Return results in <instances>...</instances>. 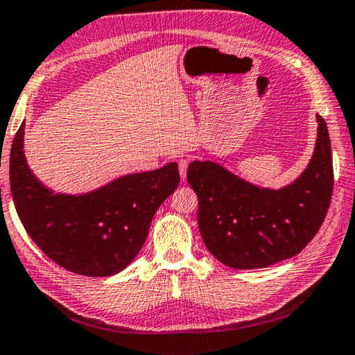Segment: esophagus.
Wrapping results in <instances>:
<instances>
[{
	"label": "esophagus",
	"mask_w": 355,
	"mask_h": 355,
	"mask_svg": "<svg viewBox=\"0 0 355 355\" xmlns=\"http://www.w3.org/2000/svg\"><path fill=\"white\" fill-rule=\"evenodd\" d=\"M187 168H189V159L179 160V174H181L182 181L187 179Z\"/></svg>",
	"instance_id": "34e87169"
}]
</instances>
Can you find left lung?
<instances>
[{"instance_id": "1", "label": "left lung", "mask_w": 355, "mask_h": 355, "mask_svg": "<svg viewBox=\"0 0 355 355\" xmlns=\"http://www.w3.org/2000/svg\"><path fill=\"white\" fill-rule=\"evenodd\" d=\"M307 166L281 189L260 187L215 160H193L187 181L198 196V227L207 250L235 270L266 268L295 257L324 221L334 189L331 139L316 115Z\"/></svg>"}]
</instances>
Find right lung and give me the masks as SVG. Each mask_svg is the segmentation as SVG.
<instances>
[{"instance_id":"right-lung-1","label":"right lung","mask_w":355,"mask_h":355,"mask_svg":"<svg viewBox=\"0 0 355 355\" xmlns=\"http://www.w3.org/2000/svg\"><path fill=\"white\" fill-rule=\"evenodd\" d=\"M10 191L34 243L71 272L107 277L123 271L145 245L153 216L179 185L176 162L129 173L85 193H55L24 155V121L10 148Z\"/></svg>"}]
</instances>
